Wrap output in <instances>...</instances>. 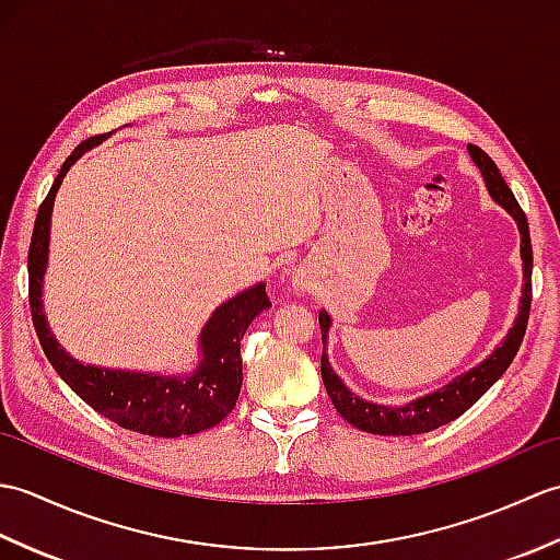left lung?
Masks as SVG:
<instances>
[{
  "label": "left lung",
  "instance_id": "1",
  "mask_svg": "<svg viewBox=\"0 0 560 560\" xmlns=\"http://www.w3.org/2000/svg\"><path fill=\"white\" fill-rule=\"evenodd\" d=\"M469 156L479 165L486 187H489V195L517 221V229L522 235L520 249H522V261H525V265H522L525 267V287H522V301H520V313H517L515 325L508 331V337L503 339L501 347H498L483 363L471 368L467 373L457 375L452 383L440 387L438 392H431V395L419 397L409 404H401V407H385V404H373L355 397L353 392L341 383L339 375L331 371L327 353L323 351V365H319V371H323V383L327 387V395L331 404H335V409L339 411L341 419L359 428V431L375 433V435H419V433L435 431V428L459 419V416L469 407H474V404H477L486 392L491 389L495 380L508 371V365L513 363V359L520 351L522 339H525L529 307H532V241H529L527 217L525 211L520 209L513 189H510L508 183L503 180L498 165L489 159V153L471 144ZM329 325H331L329 315L325 311H319L323 341H327Z\"/></svg>",
  "mask_w": 560,
  "mask_h": 560
}]
</instances>
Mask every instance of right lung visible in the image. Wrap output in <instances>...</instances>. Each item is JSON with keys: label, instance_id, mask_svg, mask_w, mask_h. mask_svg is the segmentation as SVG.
I'll return each instance as SVG.
<instances>
[{"label": "right lung", "instance_id": "1", "mask_svg": "<svg viewBox=\"0 0 560 560\" xmlns=\"http://www.w3.org/2000/svg\"><path fill=\"white\" fill-rule=\"evenodd\" d=\"M101 144V137H91L71 151L59 175L43 199L35 217L28 247V303L35 335L52 363L57 375L77 395L105 419L153 438H180L207 431L221 423L235 407L243 385L241 339L249 323L271 307L265 283L243 291L235 299L219 305L201 329V363L187 377H165L153 373L108 371L98 365H83L59 347L47 329L43 313V277L47 267V245H50V217L59 185L67 171L81 159L83 151Z\"/></svg>", "mask_w": 560, "mask_h": 560}]
</instances>
